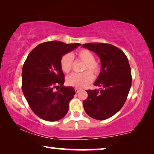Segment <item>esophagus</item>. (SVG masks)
Masks as SVG:
<instances>
[{
  "mask_svg": "<svg viewBox=\"0 0 154 154\" xmlns=\"http://www.w3.org/2000/svg\"><path fill=\"white\" fill-rule=\"evenodd\" d=\"M75 92H79V91H80V89L79 88H75Z\"/></svg>",
  "mask_w": 154,
  "mask_h": 154,
  "instance_id": "1",
  "label": "esophagus"
}]
</instances>
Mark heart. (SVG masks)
Instances as JSON below:
<instances>
[{
  "label": "heart",
  "instance_id": "obj_1",
  "mask_svg": "<svg viewBox=\"0 0 154 154\" xmlns=\"http://www.w3.org/2000/svg\"><path fill=\"white\" fill-rule=\"evenodd\" d=\"M75 57L77 60L84 62L83 71L86 70L81 73H73L66 78V83L69 85L75 88H84L92 81V75L97 76L100 73L101 66L95 60L94 54L89 50L82 49L75 53ZM73 59L70 54H65L60 59V67L63 72L68 73L72 69ZM89 70L92 73L88 72Z\"/></svg>",
  "mask_w": 154,
  "mask_h": 154
}]
</instances>
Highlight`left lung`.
I'll use <instances>...</instances> for the list:
<instances>
[{"label":"left lung","mask_w":154,"mask_h":154,"mask_svg":"<svg viewBox=\"0 0 154 154\" xmlns=\"http://www.w3.org/2000/svg\"><path fill=\"white\" fill-rule=\"evenodd\" d=\"M82 47L96 53L102 62L100 75L94 83L100 89L87 90L84 109L92 119H107L119 111L127 100L132 84L129 62L121 50L110 44L90 43Z\"/></svg>","instance_id":"8db88e82"}]
</instances>
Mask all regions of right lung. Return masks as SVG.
I'll return each instance as SVG.
<instances>
[{"instance_id": "1", "label": "right lung", "mask_w": 154, "mask_h": 154, "mask_svg": "<svg viewBox=\"0 0 154 154\" xmlns=\"http://www.w3.org/2000/svg\"><path fill=\"white\" fill-rule=\"evenodd\" d=\"M53 41L39 44L27 57L23 65L22 88L35 115L47 121H57L69 111L75 94L73 87H65L64 74L60 67L64 54L81 45ZM60 88L57 91L54 88Z\"/></svg>"}]
</instances>
